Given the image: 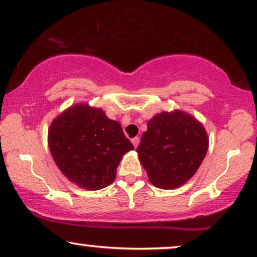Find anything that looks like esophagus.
I'll return each mask as SVG.
<instances>
[{"label":"esophagus","instance_id":"1","mask_svg":"<svg viewBox=\"0 0 257 257\" xmlns=\"http://www.w3.org/2000/svg\"><path fill=\"white\" fill-rule=\"evenodd\" d=\"M132 143H133V146L135 147V148L139 147V144H140V139H139V137H134V139L132 140Z\"/></svg>","mask_w":257,"mask_h":257}]
</instances>
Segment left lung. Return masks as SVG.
I'll list each match as a JSON object with an SVG mask.
<instances>
[{"mask_svg": "<svg viewBox=\"0 0 257 257\" xmlns=\"http://www.w3.org/2000/svg\"><path fill=\"white\" fill-rule=\"evenodd\" d=\"M207 149L208 136L201 122L175 109L150 118L136 151L149 182L158 189L172 190L192 178Z\"/></svg>", "mask_w": 257, "mask_h": 257, "instance_id": "obj_1", "label": "left lung"}]
</instances>
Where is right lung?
Segmentation results:
<instances>
[{
	"label": "right lung",
	"instance_id": "right-lung-1",
	"mask_svg": "<svg viewBox=\"0 0 257 257\" xmlns=\"http://www.w3.org/2000/svg\"><path fill=\"white\" fill-rule=\"evenodd\" d=\"M48 143L61 173L89 191L110 185L123 155L134 149L117 121L84 102L68 107L51 122Z\"/></svg>",
	"mask_w": 257,
	"mask_h": 257
}]
</instances>
